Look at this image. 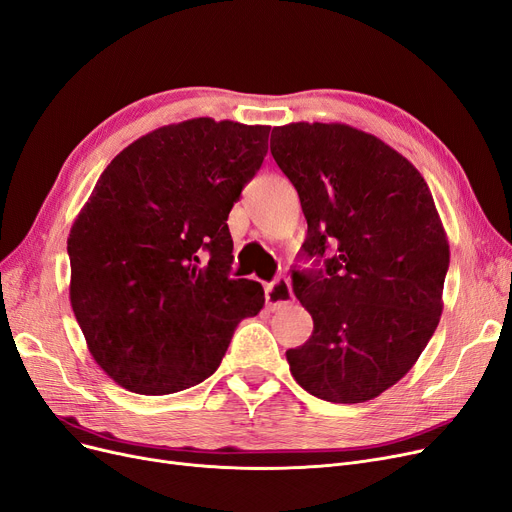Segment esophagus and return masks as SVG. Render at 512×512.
<instances>
[{"label":"esophagus","instance_id":"1","mask_svg":"<svg viewBox=\"0 0 512 512\" xmlns=\"http://www.w3.org/2000/svg\"><path fill=\"white\" fill-rule=\"evenodd\" d=\"M293 286L286 278H276L272 284L265 286V303L270 309H280L288 303H293Z\"/></svg>","mask_w":512,"mask_h":512}]
</instances>
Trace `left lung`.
Returning a JSON list of instances; mask_svg holds the SVG:
<instances>
[{"instance_id": "8db88e82", "label": "left lung", "mask_w": 512, "mask_h": 512, "mask_svg": "<svg viewBox=\"0 0 512 512\" xmlns=\"http://www.w3.org/2000/svg\"><path fill=\"white\" fill-rule=\"evenodd\" d=\"M272 157L299 192L307 255L293 272L314 332L286 351L295 381L335 404L393 387L425 351L443 311L450 242L418 169L372 133L345 123L272 129Z\"/></svg>"}]
</instances>
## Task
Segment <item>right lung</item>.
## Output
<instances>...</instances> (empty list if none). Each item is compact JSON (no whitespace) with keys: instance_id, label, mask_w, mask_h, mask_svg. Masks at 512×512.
<instances>
[{"instance_id":"right-lung-1","label":"right lung","mask_w":512,"mask_h":512,"mask_svg":"<svg viewBox=\"0 0 512 512\" xmlns=\"http://www.w3.org/2000/svg\"><path fill=\"white\" fill-rule=\"evenodd\" d=\"M270 125L211 117L154 129L102 171L71 228L69 297L96 364L119 387L203 383L263 286L230 278L228 215L268 152Z\"/></svg>"}]
</instances>
